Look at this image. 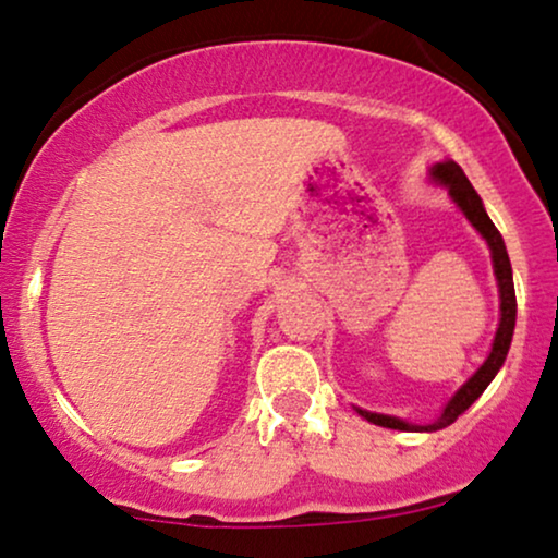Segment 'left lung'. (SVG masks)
<instances>
[{
  "instance_id": "left-lung-1",
  "label": "left lung",
  "mask_w": 558,
  "mask_h": 558,
  "mask_svg": "<svg viewBox=\"0 0 558 558\" xmlns=\"http://www.w3.org/2000/svg\"><path fill=\"white\" fill-rule=\"evenodd\" d=\"M432 178L437 180L439 185H445L449 190V197L457 203V208L464 213V218L475 226V231L483 235V239L487 241V246H490L493 269H495V279H498V292H500V325H498V332H495L493 350H490V355H487V361L480 365V368L475 371V376L468 378V384H464L460 391H457L452 399L447 401L445 411H441L439 418L434 424H409L399 416L373 414V411L355 407L357 414H361L363 418H368L371 424L386 426V429H399V432H437V429H445V426H449V424H454L457 416L464 414V411H468L472 403L483 396L485 388L490 386V380L495 378V373H498L500 365L506 363L510 340H513V330H515L513 269H510V258H508V251H506V243H502L500 231L495 228L490 216L485 213L483 201H480L475 187L470 185V180L464 178L460 165L452 162V159L434 165Z\"/></svg>"
}]
</instances>
